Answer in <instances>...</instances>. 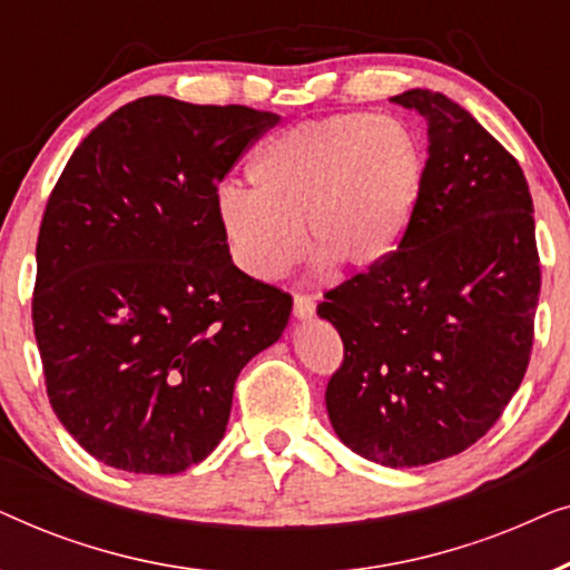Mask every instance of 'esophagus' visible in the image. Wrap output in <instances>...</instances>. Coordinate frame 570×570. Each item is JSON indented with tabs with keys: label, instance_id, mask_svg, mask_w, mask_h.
Returning <instances> with one entry per match:
<instances>
[{
	"label": "esophagus",
	"instance_id": "esophagus-1",
	"mask_svg": "<svg viewBox=\"0 0 570 570\" xmlns=\"http://www.w3.org/2000/svg\"><path fill=\"white\" fill-rule=\"evenodd\" d=\"M314 311H316V303H314V298H311V295H295L293 298V316L295 318H311L314 316Z\"/></svg>",
	"mask_w": 570,
	"mask_h": 570
}]
</instances>
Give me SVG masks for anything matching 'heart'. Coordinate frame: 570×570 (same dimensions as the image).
<instances>
[{"label":"heart","instance_id":"b5f03b06","mask_svg":"<svg viewBox=\"0 0 570 570\" xmlns=\"http://www.w3.org/2000/svg\"><path fill=\"white\" fill-rule=\"evenodd\" d=\"M428 153L407 121L334 114L283 131L248 163L252 189L225 186L215 217L240 272L277 279L303 252L337 272L384 264L415 220Z\"/></svg>","mask_w":570,"mask_h":570}]
</instances>
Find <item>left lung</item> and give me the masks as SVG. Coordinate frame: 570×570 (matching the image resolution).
<instances>
[{
  "label": "left lung",
  "instance_id": "obj_1",
  "mask_svg": "<svg viewBox=\"0 0 570 570\" xmlns=\"http://www.w3.org/2000/svg\"><path fill=\"white\" fill-rule=\"evenodd\" d=\"M428 121L407 238L316 314L345 345L326 386L337 439L368 462L423 466L480 441L524 379L540 298L534 207L519 163L433 90L394 96Z\"/></svg>",
  "mask_w": 570,
  "mask_h": 570
}]
</instances>
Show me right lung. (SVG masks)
Wrapping results in <instances>:
<instances>
[{"label":"right lung","instance_id":"add662e5","mask_svg":"<svg viewBox=\"0 0 570 570\" xmlns=\"http://www.w3.org/2000/svg\"><path fill=\"white\" fill-rule=\"evenodd\" d=\"M277 114L137 98L61 170L36 246L33 330L67 433L114 470L176 474L223 441L244 365L291 295L230 259L217 184Z\"/></svg>","mask_w":570,"mask_h":570}]
</instances>
